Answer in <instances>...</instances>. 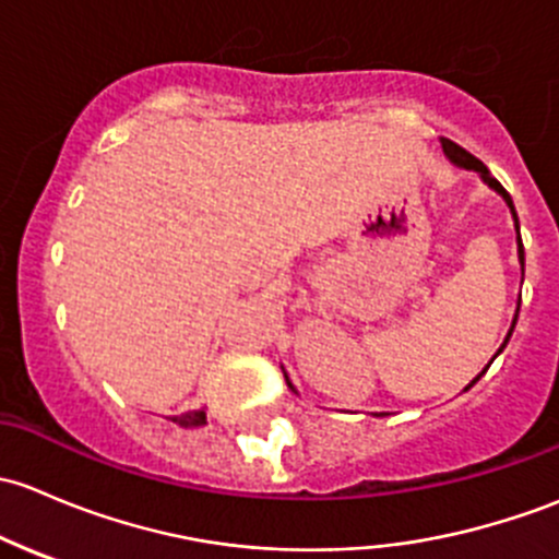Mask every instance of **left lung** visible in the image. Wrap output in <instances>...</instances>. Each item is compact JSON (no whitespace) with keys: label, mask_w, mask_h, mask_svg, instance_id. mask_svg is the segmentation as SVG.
<instances>
[{"label":"left lung","mask_w":559,"mask_h":559,"mask_svg":"<svg viewBox=\"0 0 559 559\" xmlns=\"http://www.w3.org/2000/svg\"><path fill=\"white\" fill-rule=\"evenodd\" d=\"M441 147H444L447 158H450L454 166H463V169H474V171H479V175H481V180H485L487 186L492 188V191H498L500 195H503V199H506V204H509V210H511V215H514V223H516V234H520V221H516L514 201H511V195L506 193V188L500 186L498 180H495V177L490 175V171H487V166L481 164V160L476 158V155H471L468 151H465V147H460L457 142H452V140H441ZM516 252H520V263H522V266H525V247H522V239H520V237H516ZM516 312H520V309H516ZM511 331H514V325H511ZM511 331H509V336H511ZM509 336H506V342L500 344V349H498V353H503V347H506V344H509ZM498 353H495V355H498ZM481 373H485V371H481ZM481 373H479V377H481ZM479 377H476L474 382H471L468 388H465V390H471V388H474V384L479 382ZM285 379H287V377H285ZM287 388L293 390V384L287 382Z\"/></svg>","instance_id":"obj_1"}]
</instances>
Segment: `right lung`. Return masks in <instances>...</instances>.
Masks as SVG:
<instances>
[{
  "label": "right lung",
  "instance_id": "add662e5",
  "mask_svg": "<svg viewBox=\"0 0 559 559\" xmlns=\"http://www.w3.org/2000/svg\"><path fill=\"white\" fill-rule=\"evenodd\" d=\"M171 423L182 425V428H201V425H206V412L204 408H199V412L180 414V417H171Z\"/></svg>",
  "mask_w": 559,
  "mask_h": 559
}]
</instances>
